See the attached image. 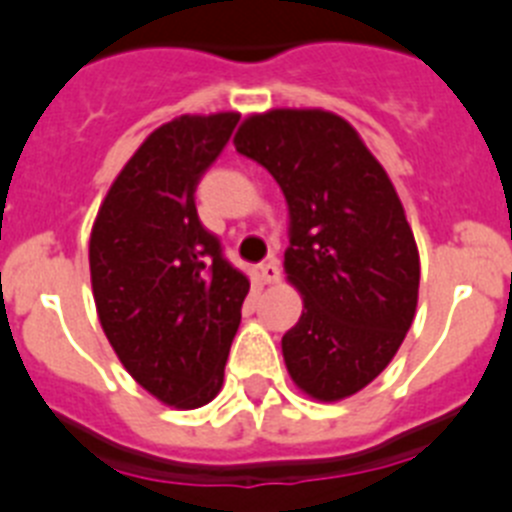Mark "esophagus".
Returning a JSON list of instances; mask_svg holds the SVG:
<instances>
[{"label":"esophagus","mask_w":512,"mask_h":512,"mask_svg":"<svg viewBox=\"0 0 512 512\" xmlns=\"http://www.w3.org/2000/svg\"><path fill=\"white\" fill-rule=\"evenodd\" d=\"M260 278H262V283L281 281V268H278V262L270 260V262H265V265H260Z\"/></svg>","instance_id":"esophagus-1"}]
</instances>
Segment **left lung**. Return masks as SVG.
<instances>
[{
	"label": "left lung",
	"mask_w": 512,
	"mask_h": 512,
	"mask_svg": "<svg viewBox=\"0 0 512 512\" xmlns=\"http://www.w3.org/2000/svg\"><path fill=\"white\" fill-rule=\"evenodd\" d=\"M234 146L281 185L291 216L286 275L304 296L283 335L291 379L319 402L371 384L412 327L420 255L402 201L348 121L327 110H270Z\"/></svg>",
	"instance_id": "8db88e82"
}]
</instances>
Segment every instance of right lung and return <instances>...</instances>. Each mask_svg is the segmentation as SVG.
Listing matches in <instances>:
<instances>
[{
  "label": "right lung",
  "mask_w": 512,
  "mask_h": 512,
  "mask_svg": "<svg viewBox=\"0 0 512 512\" xmlns=\"http://www.w3.org/2000/svg\"><path fill=\"white\" fill-rule=\"evenodd\" d=\"M237 123V113H216L159 126L115 177L92 226L102 330L133 379L182 410L219 394L250 291L195 208V188Z\"/></svg>",
  "instance_id": "1"
}]
</instances>
